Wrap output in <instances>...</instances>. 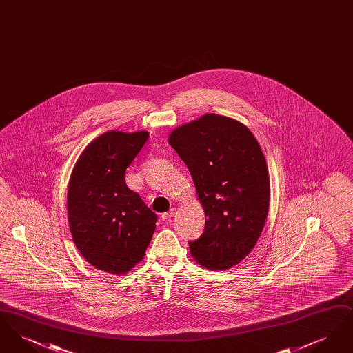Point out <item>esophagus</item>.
<instances>
[{
	"mask_svg": "<svg viewBox=\"0 0 353 353\" xmlns=\"http://www.w3.org/2000/svg\"><path fill=\"white\" fill-rule=\"evenodd\" d=\"M174 214H176V209H170L169 212L164 213V214L161 216V219H164V221H170Z\"/></svg>",
	"mask_w": 353,
	"mask_h": 353,
	"instance_id": "34e87169",
	"label": "esophagus"
}]
</instances>
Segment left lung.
<instances>
[{
  "label": "left lung",
  "mask_w": 353,
  "mask_h": 353,
  "mask_svg": "<svg viewBox=\"0 0 353 353\" xmlns=\"http://www.w3.org/2000/svg\"><path fill=\"white\" fill-rule=\"evenodd\" d=\"M168 140L190 172L206 217L201 236L189 242L190 254L206 269H230L254 249L268 219L263 152L246 125L216 114L177 127Z\"/></svg>",
  "instance_id": "obj_1"
}]
</instances>
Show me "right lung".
I'll list each match as a JSON object with an SVG mask.
<instances>
[{
    "mask_svg": "<svg viewBox=\"0 0 353 353\" xmlns=\"http://www.w3.org/2000/svg\"><path fill=\"white\" fill-rule=\"evenodd\" d=\"M147 131H108L91 141L72 169L68 193L70 232L97 269L123 275L139 263L157 216L125 184V169L148 140Z\"/></svg>",
    "mask_w": 353,
    "mask_h": 353,
    "instance_id": "obj_1",
    "label": "right lung"
}]
</instances>
